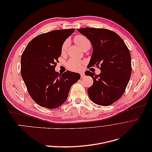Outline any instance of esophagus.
I'll return each instance as SVG.
<instances>
[{
  "label": "esophagus",
  "mask_w": 152,
  "mask_h": 152,
  "mask_svg": "<svg viewBox=\"0 0 152 152\" xmlns=\"http://www.w3.org/2000/svg\"><path fill=\"white\" fill-rule=\"evenodd\" d=\"M80 76H81V77H84L85 76V74H84V72H80Z\"/></svg>",
  "instance_id": "obj_1"
}]
</instances>
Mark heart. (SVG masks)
Returning a JSON list of instances; mask_svg holds the SVG:
<instances>
[{
	"mask_svg": "<svg viewBox=\"0 0 152 152\" xmlns=\"http://www.w3.org/2000/svg\"><path fill=\"white\" fill-rule=\"evenodd\" d=\"M75 42L82 49H84L88 45H91L89 40L83 35H77L74 37ZM69 44L68 40H65L61 46V53L63 54L66 51ZM82 63L79 59H71L66 63V68L72 71H78L81 69Z\"/></svg>",
	"mask_w": 152,
	"mask_h": 152,
	"instance_id": "obj_1",
	"label": "heart"
}]
</instances>
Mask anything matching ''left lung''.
<instances>
[{"mask_svg": "<svg viewBox=\"0 0 152 152\" xmlns=\"http://www.w3.org/2000/svg\"><path fill=\"white\" fill-rule=\"evenodd\" d=\"M77 30L93 45L87 68L96 66L101 70L99 75L89 70L85 72L93 79V84L87 89L89 98L97 104L109 106L121 98L129 81L132 71L129 50L121 37L112 30L89 27Z\"/></svg>", "mask_w": 152, "mask_h": 152, "instance_id": "obj_1", "label": "left lung"}]
</instances>
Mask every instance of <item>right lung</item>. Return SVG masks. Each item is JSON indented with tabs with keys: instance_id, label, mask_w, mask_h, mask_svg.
<instances>
[{
	"instance_id": "add662e5",
	"label": "right lung",
	"mask_w": 152,
	"mask_h": 152,
	"mask_svg": "<svg viewBox=\"0 0 152 152\" xmlns=\"http://www.w3.org/2000/svg\"><path fill=\"white\" fill-rule=\"evenodd\" d=\"M75 29L56 30L40 34L27 45L21 58V75L30 96L41 107L54 109L66 102L79 73L55 72L61 46Z\"/></svg>"
}]
</instances>
